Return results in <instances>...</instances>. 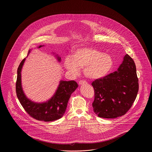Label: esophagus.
<instances>
[{"label":"esophagus","instance_id":"34e87169","mask_svg":"<svg viewBox=\"0 0 152 152\" xmlns=\"http://www.w3.org/2000/svg\"><path fill=\"white\" fill-rule=\"evenodd\" d=\"M78 84H79V85H84V84H87V82L86 81H84V80H81V81H79V83H78Z\"/></svg>","mask_w":152,"mask_h":152}]
</instances>
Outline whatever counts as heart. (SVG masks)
Segmentation results:
<instances>
[{
  "instance_id": "b5f03b06",
  "label": "heart",
  "mask_w": 152,
  "mask_h": 152,
  "mask_svg": "<svg viewBox=\"0 0 152 152\" xmlns=\"http://www.w3.org/2000/svg\"><path fill=\"white\" fill-rule=\"evenodd\" d=\"M114 65L113 58L108 54L91 47H80L74 50L72 57L67 56L64 66L71 74L77 75L84 68L86 77L98 80L107 76Z\"/></svg>"
}]
</instances>
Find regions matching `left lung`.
I'll use <instances>...</instances> for the list:
<instances>
[{"label": "left lung", "mask_w": 152, "mask_h": 152, "mask_svg": "<svg viewBox=\"0 0 152 152\" xmlns=\"http://www.w3.org/2000/svg\"><path fill=\"white\" fill-rule=\"evenodd\" d=\"M95 113L103 118H115L125 115L132 106L138 92L136 65L128 54L118 70L92 82Z\"/></svg>", "instance_id": "1"}]
</instances>
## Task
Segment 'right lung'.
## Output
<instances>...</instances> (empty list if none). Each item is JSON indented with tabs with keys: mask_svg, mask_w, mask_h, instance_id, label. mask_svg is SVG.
<instances>
[{
	"mask_svg": "<svg viewBox=\"0 0 152 152\" xmlns=\"http://www.w3.org/2000/svg\"><path fill=\"white\" fill-rule=\"evenodd\" d=\"M43 46L44 45H40L37 48H39ZM31 50H29L28 55ZM54 56L58 61L60 62L61 57L57 54ZM26 58L22 60L18 67L16 84L17 96L22 107L28 114L39 121L50 122L60 119L65 113L68 100L71 94L77 88L78 84L75 81L61 80L55 93L51 98L43 102H34L26 96L22 88L21 72Z\"/></svg>",
	"mask_w": 152,
	"mask_h": 152,
	"instance_id": "add662e5",
	"label": "right lung"
}]
</instances>
